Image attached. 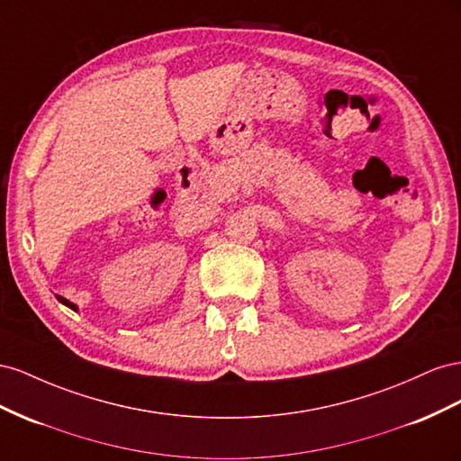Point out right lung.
Instances as JSON below:
<instances>
[{"mask_svg":"<svg viewBox=\"0 0 461 461\" xmlns=\"http://www.w3.org/2000/svg\"><path fill=\"white\" fill-rule=\"evenodd\" d=\"M58 297V301H59V303H63L65 307H69V309H73V311H78V307L75 305V303H71V301L69 299H65V297H61V295H56Z\"/></svg>","mask_w":461,"mask_h":461,"instance_id":"obj_1","label":"right lung"}]
</instances>
